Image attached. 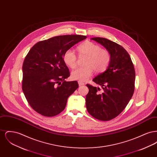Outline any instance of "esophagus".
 <instances>
[{
    "label": "esophagus",
    "mask_w": 157,
    "mask_h": 157,
    "mask_svg": "<svg viewBox=\"0 0 157 157\" xmlns=\"http://www.w3.org/2000/svg\"><path fill=\"white\" fill-rule=\"evenodd\" d=\"M78 84H79V86H83V85H85V84H84V83L81 82V81H78Z\"/></svg>",
    "instance_id": "34e87169"
}]
</instances>
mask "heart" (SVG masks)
I'll return each mask as SVG.
<instances>
[{
  "mask_svg": "<svg viewBox=\"0 0 157 157\" xmlns=\"http://www.w3.org/2000/svg\"><path fill=\"white\" fill-rule=\"evenodd\" d=\"M79 55L86 56L83 67H78L71 73L73 79L86 81L93 74L94 69L97 73H102L109 67L112 55L106 49H102L99 45L90 41H86L78 46ZM64 63L70 68H74L77 64V56L72 49H67L63 56Z\"/></svg>",
  "mask_w": 157,
  "mask_h": 157,
  "instance_id": "obj_1",
  "label": "heart"
}]
</instances>
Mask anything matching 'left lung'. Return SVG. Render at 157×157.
<instances>
[{
  "label": "left lung",
  "mask_w": 157,
  "mask_h": 157,
  "mask_svg": "<svg viewBox=\"0 0 157 157\" xmlns=\"http://www.w3.org/2000/svg\"><path fill=\"white\" fill-rule=\"evenodd\" d=\"M108 49L112 55L111 62L104 72L93 79L100 85L86 86L89 92L86 97L88 112L97 120L106 121L117 117L125 109L135 90L134 66L127 51L121 45L104 37H92Z\"/></svg>",
  "instance_id": "8db88e82"
}]
</instances>
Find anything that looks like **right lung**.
<instances>
[{
    "mask_svg": "<svg viewBox=\"0 0 157 157\" xmlns=\"http://www.w3.org/2000/svg\"><path fill=\"white\" fill-rule=\"evenodd\" d=\"M86 38L78 35L58 36L40 41L30 49L23 63L22 90L36 112L51 117L64 110L67 98L79 85L76 81L65 80L70 72L63 56Z\"/></svg>",
    "mask_w": 157,
    "mask_h": 157,
    "instance_id": "add662e5",
    "label": "right lung"
}]
</instances>
